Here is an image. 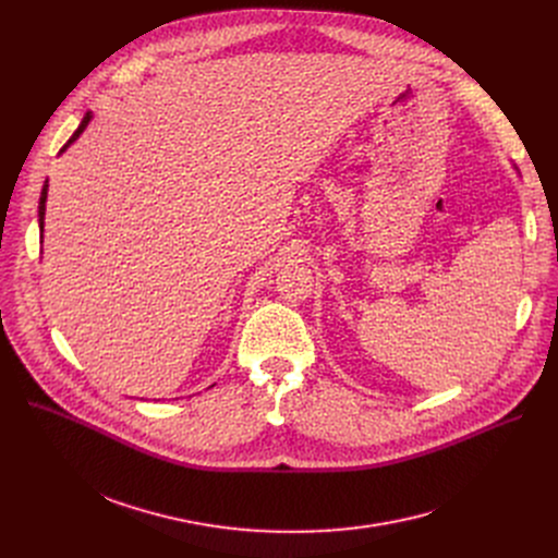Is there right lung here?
<instances>
[{"instance_id": "1", "label": "right lung", "mask_w": 558, "mask_h": 558, "mask_svg": "<svg viewBox=\"0 0 558 558\" xmlns=\"http://www.w3.org/2000/svg\"><path fill=\"white\" fill-rule=\"evenodd\" d=\"M90 119H93V114L88 112L84 119H82V123H78V128L74 130V134L68 138V143L61 147V151L72 143V141H76L78 138V134H82L84 130H86V125L90 123ZM46 196H48V181L44 183V190H41V196H39V227H44V214H46Z\"/></svg>"}]
</instances>
